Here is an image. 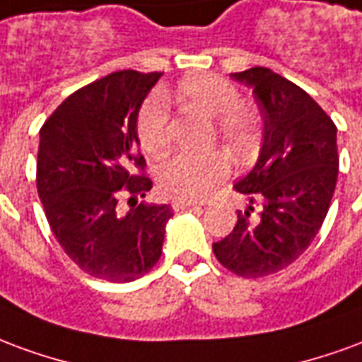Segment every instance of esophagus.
<instances>
[{
  "instance_id": "1",
  "label": "esophagus",
  "mask_w": 362,
  "mask_h": 362,
  "mask_svg": "<svg viewBox=\"0 0 362 362\" xmlns=\"http://www.w3.org/2000/svg\"><path fill=\"white\" fill-rule=\"evenodd\" d=\"M171 208L175 210V212H181L185 208H200L197 202H191V200H173L171 202Z\"/></svg>"
}]
</instances>
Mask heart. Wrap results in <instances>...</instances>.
Instances as JSON below:
<instances>
[{
  "instance_id": "1",
  "label": "heart",
  "mask_w": 362,
  "mask_h": 362,
  "mask_svg": "<svg viewBox=\"0 0 362 362\" xmlns=\"http://www.w3.org/2000/svg\"><path fill=\"white\" fill-rule=\"evenodd\" d=\"M177 90L187 107L214 117L221 142L237 160H247L255 154L260 123L249 107L241 105V92L231 81L204 73L181 81ZM170 119V105L160 92L144 100L136 115V136L144 152L160 156L168 150L171 141ZM229 173L231 162L223 152H181L156 168V183L165 199L200 200L218 191Z\"/></svg>"
}]
</instances>
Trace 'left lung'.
Returning <instances> with one entry per match:
<instances>
[{
	"mask_svg": "<svg viewBox=\"0 0 362 362\" xmlns=\"http://www.w3.org/2000/svg\"><path fill=\"white\" fill-rule=\"evenodd\" d=\"M231 76L252 88L264 119L257 165L233 187L250 204L262 198L263 210L258 216L250 204L237 210L233 231L212 250L229 272L262 278L295 262L322 228L339 170L337 129L307 92L274 71L252 67Z\"/></svg>",
	"mask_w": 362,
	"mask_h": 362,
	"instance_id": "obj_1",
	"label": "left lung"
}]
</instances>
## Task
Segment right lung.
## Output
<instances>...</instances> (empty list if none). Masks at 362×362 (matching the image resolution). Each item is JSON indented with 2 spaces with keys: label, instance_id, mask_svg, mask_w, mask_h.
<instances>
[{
  "label": "right lung",
  "instance_id": "obj_1",
  "mask_svg": "<svg viewBox=\"0 0 362 362\" xmlns=\"http://www.w3.org/2000/svg\"><path fill=\"white\" fill-rule=\"evenodd\" d=\"M160 76L115 71L65 98L40 129L36 187L47 223L92 278L134 281L162 257L171 208L141 202L125 216L115 208L121 194L152 189L136 115Z\"/></svg>",
  "mask_w": 362,
  "mask_h": 362
}]
</instances>
